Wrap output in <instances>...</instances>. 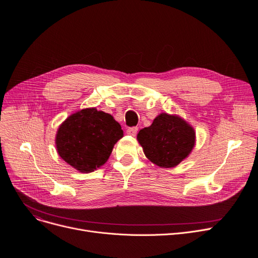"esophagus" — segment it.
<instances>
[{"label": "esophagus", "instance_id": "1", "mask_svg": "<svg viewBox=\"0 0 258 258\" xmlns=\"http://www.w3.org/2000/svg\"><path fill=\"white\" fill-rule=\"evenodd\" d=\"M137 132H138V127H136V126L130 127V128H127V131H126V133H127L128 135H131V136H136Z\"/></svg>", "mask_w": 258, "mask_h": 258}]
</instances>
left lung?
Returning <instances> with one entry per match:
<instances>
[{"label": "left lung", "mask_w": 258, "mask_h": 258, "mask_svg": "<svg viewBox=\"0 0 258 258\" xmlns=\"http://www.w3.org/2000/svg\"><path fill=\"white\" fill-rule=\"evenodd\" d=\"M137 140L148 160L160 167L170 168L191 153L196 132L181 117L162 113L154 119L151 126L140 130Z\"/></svg>", "instance_id": "obj_1"}]
</instances>
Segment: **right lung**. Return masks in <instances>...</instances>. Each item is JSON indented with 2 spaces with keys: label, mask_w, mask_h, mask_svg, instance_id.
I'll return each instance as SVG.
<instances>
[{
  "label": "right lung",
  "mask_w": 258,
  "mask_h": 258,
  "mask_svg": "<svg viewBox=\"0 0 258 258\" xmlns=\"http://www.w3.org/2000/svg\"><path fill=\"white\" fill-rule=\"evenodd\" d=\"M123 137L120 124L110 114L96 107L80 110L58 127L55 143L60 158L80 172L102 166L113 147Z\"/></svg>",
  "instance_id": "obj_1"
}]
</instances>
